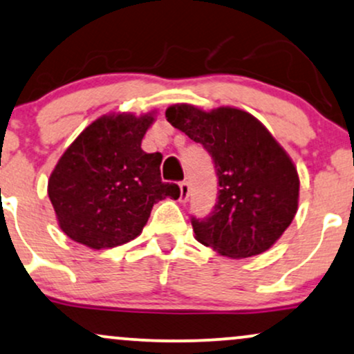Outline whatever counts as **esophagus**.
<instances>
[{
    "label": "esophagus",
    "instance_id": "1",
    "mask_svg": "<svg viewBox=\"0 0 354 354\" xmlns=\"http://www.w3.org/2000/svg\"><path fill=\"white\" fill-rule=\"evenodd\" d=\"M189 198V185L188 181H181L180 183V201L186 203Z\"/></svg>",
    "mask_w": 354,
    "mask_h": 354
}]
</instances>
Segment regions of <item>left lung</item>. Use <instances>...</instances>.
Returning a JSON list of instances; mask_svg holds the SVG:
<instances>
[{"label":"left lung","mask_w":354,"mask_h":354,"mask_svg":"<svg viewBox=\"0 0 354 354\" xmlns=\"http://www.w3.org/2000/svg\"><path fill=\"white\" fill-rule=\"evenodd\" d=\"M165 115L206 148L218 173L214 209L206 219H191L196 241L231 259L269 250L299 209L300 180L288 153L245 110L174 104Z\"/></svg>","instance_id":"1"}]
</instances>
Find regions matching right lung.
Wrapping results in <instances>:
<instances>
[{
    "mask_svg": "<svg viewBox=\"0 0 354 354\" xmlns=\"http://www.w3.org/2000/svg\"><path fill=\"white\" fill-rule=\"evenodd\" d=\"M156 112L109 113L85 127L48 181L61 231L91 249H110L143 231L153 204L180 198L161 181V153H145L142 140Z\"/></svg>",
    "mask_w": 354,
    "mask_h": 354,
    "instance_id": "1",
    "label": "right lung"
}]
</instances>
